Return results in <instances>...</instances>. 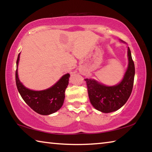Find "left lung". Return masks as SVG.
Segmentation results:
<instances>
[{"label": "left lung", "instance_id": "8db88e82", "mask_svg": "<svg viewBox=\"0 0 152 152\" xmlns=\"http://www.w3.org/2000/svg\"><path fill=\"white\" fill-rule=\"evenodd\" d=\"M128 68L120 84L107 86L94 80L84 79L91 104L95 109L102 113H110L119 109L127 101L132 94L135 76V65L128 48Z\"/></svg>", "mask_w": 152, "mask_h": 152}]
</instances>
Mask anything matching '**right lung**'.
<instances>
[{"mask_svg": "<svg viewBox=\"0 0 152 152\" xmlns=\"http://www.w3.org/2000/svg\"><path fill=\"white\" fill-rule=\"evenodd\" d=\"M19 55L20 53L18 55L17 60V67L19 63ZM70 74H65L51 88L42 91H34L27 88L20 83L18 78L17 68L15 72L17 88L22 99L34 111L43 115L55 113L62 106Z\"/></svg>", "mask_w": 152, "mask_h": 152, "instance_id": "add662e5", "label": "right lung"}]
</instances>
